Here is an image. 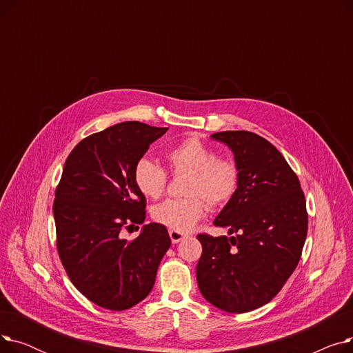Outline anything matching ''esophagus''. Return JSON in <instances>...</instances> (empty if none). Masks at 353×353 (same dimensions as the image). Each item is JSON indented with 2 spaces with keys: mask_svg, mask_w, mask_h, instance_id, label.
I'll return each instance as SVG.
<instances>
[{
  "mask_svg": "<svg viewBox=\"0 0 353 353\" xmlns=\"http://www.w3.org/2000/svg\"><path fill=\"white\" fill-rule=\"evenodd\" d=\"M169 236H170L173 243H179L180 240L184 239V234L181 232H176V230H169Z\"/></svg>",
  "mask_w": 353,
  "mask_h": 353,
  "instance_id": "esophagus-1",
  "label": "esophagus"
}]
</instances>
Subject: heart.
Masks as SVG:
<instances>
[{
  "instance_id": "b5f03b06",
  "label": "heart",
  "mask_w": 353,
  "mask_h": 353,
  "mask_svg": "<svg viewBox=\"0 0 353 353\" xmlns=\"http://www.w3.org/2000/svg\"><path fill=\"white\" fill-rule=\"evenodd\" d=\"M174 173H188L181 199H167L152 209L157 223L176 232H188L210 208L228 203L237 190L239 170L229 159L216 157L212 148L197 137L184 139L165 153ZM165 172L159 164L141 159L134 167L137 189L150 199H159L165 189Z\"/></svg>"
}]
</instances>
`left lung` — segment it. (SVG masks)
I'll return each mask as SVG.
<instances>
[{"label":"left lung","mask_w":353,"mask_h":353,"mask_svg":"<svg viewBox=\"0 0 353 353\" xmlns=\"http://www.w3.org/2000/svg\"><path fill=\"white\" fill-rule=\"evenodd\" d=\"M234 156L239 184L213 225L228 236L199 234L203 252L196 268L209 303L245 313L270 302L301 261L307 213L299 179L277 148L250 132L210 136Z\"/></svg>","instance_id":"1"}]
</instances>
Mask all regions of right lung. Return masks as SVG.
Returning <instances> with one entry per match:
<instances>
[{"label":"right lung","instance_id":"obj_1","mask_svg":"<svg viewBox=\"0 0 353 353\" xmlns=\"http://www.w3.org/2000/svg\"><path fill=\"white\" fill-rule=\"evenodd\" d=\"M167 130L123 121L81 140L65 160L52 206L59 254L72 285L104 309L141 302L172 245L160 223L143 226L134 240L123 237L145 219L134 167Z\"/></svg>","mask_w":353,"mask_h":353}]
</instances>
